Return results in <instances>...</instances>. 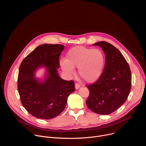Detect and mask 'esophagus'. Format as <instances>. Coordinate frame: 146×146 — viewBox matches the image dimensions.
Segmentation results:
<instances>
[{
    "label": "esophagus",
    "mask_w": 146,
    "mask_h": 146,
    "mask_svg": "<svg viewBox=\"0 0 146 146\" xmlns=\"http://www.w3.org/2000/svg\"><path fill=\"white\" fill-rule=\"evenodd\" d=\"M80 87V84H77V83H76V84H75V88H76V90H78Z\"/></svg>",
    "instance_id": "1"
}]
</instances>
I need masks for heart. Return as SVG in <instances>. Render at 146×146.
<instances>
[{
  "mask_svg": "<svg viewBox=\"0 0 146 146\" xmlns=\"http://www.w3.org/2000/svg\"><path fill=\"white\" fill-rule=\"evenodd\" d=\"M105 65V56L99 49H93L83 46L72 48L66 54V59L60 60V65L64 71L69 75L78 68L81 78L87 82L97 81L102 76Z\"/></svg>",
  "mask_w": 146,
  "mask_h": 146,
  "instance_id": "obj_1",
  "label": "heart"
}]
</instances>
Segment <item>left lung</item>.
I'll use <instances>...</instances> for the list:
<instances>
[{"label": "left lung", "mask_w": 146, "mask_h": 146, "mask_svg": "<svg viewBox=\"0 0 146 146\" xmlns=\"http://www.w3.org/2000/svg\"><path fill=\"white\" fill-rule=\"evenodd\" d=\"M92 45L102 48L106 61L100 77L94 84L87 86L90 95L86 103L92 111L107 115L127 100L131 88V72L126 59L114 46L106 41Z\"/></svg>", "instance_id": "1"}]
</instances>
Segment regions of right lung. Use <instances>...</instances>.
I'll use <instances>...</instances> for the list:
<instances>
[{"instance_id":"obj_1","label":"right lung","mask_w":146,"mask_h":146,"mask_svg":"<svg viewBox=\"0 0 146 146\" xmlns=\"http://www.w3.org/2000/svg\"><path fill=\"white\" fill-rule=\"evenodd\" d=\"M65 46L44 44L38 46L21 64L18 77V90L25 109L33 116L49 119L65 109L68 98L75 90L74 81L60 77L57 69L59 58ZM46 70L43 79L37 78L40 68Z\"/></svg>"}]
</instances>
